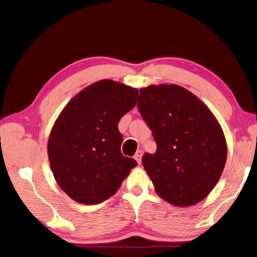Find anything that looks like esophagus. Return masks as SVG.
Masks as SVG:
<instances>
[{"label":"esophagus","mask_w":257,"mask_h":257,"mask_svg":"<svg viewBox=\"0 0 257 257\" xmlns=\"http://www.w3.org/2000/svg\"><path fill=\"white\" fill-rule=\"evenodd\" d=\"M142 157H143V150H137V153L135 155V159L137 160V163H142Z\"/></svg>","instance_id":"obj_1"}]
</instances>
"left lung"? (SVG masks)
<instances>
[{
    "instance_id": "obj_1",
    "label": "left lung",
    "mask_w": 257,
    "mask_h": 257,
    "mask_svg": "<svg viewBox=\"0 0 257 257\" xmlns=\"http://www.w3.org/2000/svg\"><path fill=\"white\" fill-rule=\"evenodd\" d=\"M137 107L157 150L143 165L160 197L192 206L207 196L222 176L227 157L224 133L212 111L176 84L140 89Z\"/></svg>"
}]
</instances>
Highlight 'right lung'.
Returning <instances> with one entry per match:
<instances>
[{
	"label": "right lung",
	"mask_w": 257,
	"mask_h": 257,
	"mask_svg": "<svg viewBox=\"0 0 257 257\" xmlns=\"http://www.w3.org/2000/svg\"><path fill=\"white\" fill-rule=\"evenodd\" d=\"M138 90L100 80L79 92L60 113L48 143L55 180L69 197L95 205L115 194L137 166L121 154L118 122L137 102Z\"/></svg>",
	"instance_id": "1"
}]
</instances>
